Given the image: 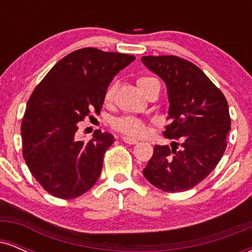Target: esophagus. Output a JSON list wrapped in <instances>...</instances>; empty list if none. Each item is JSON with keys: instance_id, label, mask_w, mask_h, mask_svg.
<instances>
[{"instance_id": "34e87169", "label": "esophagus", "mask_w": 252, "mask_h": 252, "mask_svg": "<svg viewBox=\"0 0 252 252\" xmlns=\"http://www.w3.org/2000/svg\"><path fill=\"white\" fill-rule=\"evenodd\" d=\"M122 140H123V142L126 143V144H136V143H138L137 140H135V138H132V137H129V136H123Z\"/></svg>"}]
</instances>
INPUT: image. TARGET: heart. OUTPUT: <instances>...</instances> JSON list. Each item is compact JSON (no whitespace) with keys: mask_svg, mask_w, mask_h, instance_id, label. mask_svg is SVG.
Listing matches in <instances>:
<instances>
[{"mask_svg":"<svg viewBox=\"0 0 252 252\" xmlns=\"http://www.w3.org/2000/svg\"><path fill=\"white\" fill-rule=\"evenodd\" d=\"M153 80L155 79L150 77L138 78L137 86L138 89H140V91H142V90L146 88L150 82H153ZM115 90H116L115 86H110L108 89V91H106L105 94L106 102H111L115 94ZM112 126H114V128L118 130L120 132H123V134L129 135V136H135V137L144 136L147 134V131H148V126H147V124L144 123L143 121L131 116H124V117L117 118V120H115L114 122H112Z\"/></svg>","mask_w":252,"mask_h":252,"instance_id":"b5f03b06","label":"heart"}]
</instances>
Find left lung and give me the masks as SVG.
I'll list each match as a JSON object with an SVG mask.
<instances>
[{
  "label": "left lung",
  "instance_id": "left-lung-1",
  "mask_svg": "<svg viewBox=\"0 0 252 252\" xmlns=\"http://www.w3.org/2000/svg\"><path fill=\"white\" fill-rule=\"evenodd\" d=\"M141 62L166 84L168 117L163 136L178 147L155 146L144 178L164 192H184L207 178L226 149L231 129L221 91L194 63L174 56H147Z\"/></svg>",
  "mask_w": 252,
  "mask_h": 252
}]
</instances>
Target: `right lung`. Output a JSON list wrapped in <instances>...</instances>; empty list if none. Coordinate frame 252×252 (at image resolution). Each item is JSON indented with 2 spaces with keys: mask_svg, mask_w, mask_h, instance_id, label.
I'll return each mask as SVG.
<instances>
[{
  "mask_svg": "<svg viewBox=\"0 0 252 252\" xmlns=\"http://www.w3.org/2000/svg\"><path fill=\"white\" fill-rule=\"evenodd\" d=\"M134 60L82 48L58 62L33 91L21 124L22 150L32 175L50 194L73 199L96 184L115 138L97 130L89 142L78 140V122L100 111L109 84Z\"/></svg>",
  "mask_w": 252,
  "mask_h": 252,
  "instance_id": "1",
  "label": "right lung"
}]
</instances>
